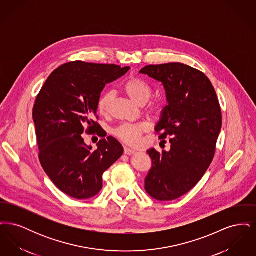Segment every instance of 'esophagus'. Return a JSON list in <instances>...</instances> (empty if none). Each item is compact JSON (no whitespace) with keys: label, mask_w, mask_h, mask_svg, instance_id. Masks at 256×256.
Masks as SVG:
<instances>
[{"label":"esophagus","mask_w":256,"mask_h":256,"mask_svg":"<svg viewBox=\"0 0 256 256\" xmlns=\"http://www.w3.org/2000/svg\"><path fill=\"white\" fill-rule=\"evenodd\" d=\"M124 154H128V156H132V154H135V150L130 148H124Z\"/></svg>","instance_id":"esophagus-1"}]
</instances>
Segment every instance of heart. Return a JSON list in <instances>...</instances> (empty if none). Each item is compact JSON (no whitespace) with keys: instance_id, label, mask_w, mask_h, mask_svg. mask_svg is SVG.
<instances>
[{"instance_id":"1","label":"heart","mask_w":256,"mask_h":256,"mask_svg":"<svg viewBox=\"0 0 256 256\" xmlns=\"http://www.w3.org/2000/svg\"><path fill=\"white\" fill-rule=\"evenodd\" d=\"M124 91L134 102L138 104H144L150 100L152 94V88L146 80L132 76L128 78L124 84ZM113 98L112 92L104 93L98 102V111L100 115L106 116L110 112V104ZM159 106L156 102H152L148 106V110L152 112H158ZM148 130V124L145 122L138 124H122L114 130V134L122 142L135 146L139 144L140 137Z\"/></svg>"}]
</instances>
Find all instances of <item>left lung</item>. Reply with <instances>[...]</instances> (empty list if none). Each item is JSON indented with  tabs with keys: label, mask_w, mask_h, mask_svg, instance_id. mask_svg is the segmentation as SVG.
Wrapping results in <instances>:
<instances>
[{
	"label": "left lung",
	"mask_w": 256,
	"mask_h": 256,
	"mask_svg": "<svg viewBox=\"0 0 256 256\" xmlns=\"http://www.w3.org/2000/svg\"><path fill=\"white\" fill-rule=\"evenodd\" d=\"M140 73L165 88L168 104L156 132L170 143L169 152H146L152 166L145 189L158 200H176L195 187L213 160L222 128L219 100L206 76L182 63L148 65Z\"/></svg>",
	"instance_id": "1"
}]
</instances>
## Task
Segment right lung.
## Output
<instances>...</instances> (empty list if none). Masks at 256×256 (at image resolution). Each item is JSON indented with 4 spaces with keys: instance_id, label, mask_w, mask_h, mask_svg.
<instances>
[{
    "instance_id": "obj_1",
    "label": "right lung",
    "mask_w": 256,
    "mask_h": 256,
    "mask_svg": "<svg viewBox=\"0 0 256 256\" xmlns=\"http://www.w3.org/2000/svg\"><path fill=\"white\" fill-rule=\"evenodd\" d=\"M128 70L74 61L56 69L41 88L32 110L39 160L64 194L78 200L95 196L102 188V174L122 156L124 148L114 137L102 138L93 150L82 134L106 136L95 122L98 102L106 84Z\"/></svg>"
}]
</instances>
